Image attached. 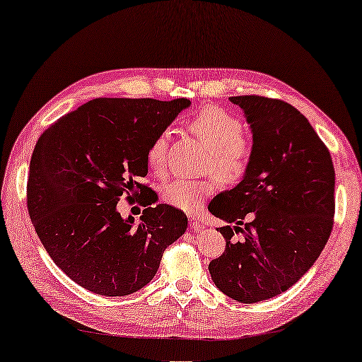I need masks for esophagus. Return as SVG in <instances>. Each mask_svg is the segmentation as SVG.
I'll return each mask as SVG.
<instances>
[{"label":"esophagus","instance_id":"34e87169","mask_svg":"<svg viewBox=\"0 0 362 362\" xmlns=\"http://www.w3.org/2000/svg\"><path fill=\"white\" fill-rule=\"evenodd\" d=\"M189 223H191V228H192L194 233H197V230H202L205 228V224L202 223V220H200V218L191 216V218H189Z\"/></svg>","mask_w":362,"mask_h":362}]
</instances>
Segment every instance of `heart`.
Instances as JSON below:
<instances>
[{"instance_id":"obj_1","label":"heart","mask_w":362,"mask_h":362,"mask_svg":"<svg viewBox=\"0 0 362 362\" xmlns=\"http://www.w3.org/2000/svg\"><path fill=\"white\" fill-rule=\"evenodd\" d=\"M189 132L200 139L209 149L206 167L215 171L221 181L234 185L247 173L252 158V146L242 132L240 118L218 105H206L187 123ZM170 134L160 133L147 149V163L157 175L167 170ZM218 189L213 177L191 180L177 177L163 187V200L182 211H197L205 199Z\"/></svg>"}]
</instances>
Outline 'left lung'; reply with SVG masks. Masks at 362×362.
Here are the masks:
<instances>
[{
    "instance_id": "left-lung-1",
    "label": "left lung",
    "mask_w": 362,
    "mask_h": 362,
    "mask_svg": "<svg viewBox=\"0 0 362 362\" xmlns=\"http://www.w3.org/2000/svg\"><path fill=\"white\" fill-rule=\"evenodd\" d=\"M252 129V158L239 185L223 191L209 211L226 224L211 281L229 298L257 303L286 292L327 244L335 213V170L308 118L279 99L235 96ZM248 216L251 223L240 226ZM242 232L235 241L233 233Z\"/></svg>"
}]
</instances>
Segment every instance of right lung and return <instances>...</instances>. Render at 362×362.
<instances>
[{
  "label": "right lung",
  "mask_w": 362,
  "mask_h": 362,
  "mask_svg": "<svg viewBox=\"0 0 362 362\" xmlns=\"http://www.w3.org/2000/svg\"><path fill=\"white\" fill-rule=\"evenodd\" d=\"M189 99L98 98L40 136L30 160L27 206L41 244L70 279L93 293L123 297L157 274L165 248L186 233L187 216L167 204L139 223L123 218V194H141L147 149Z\"/></svg>",
  "instance_id": "add662e5"
}]
</instances>
